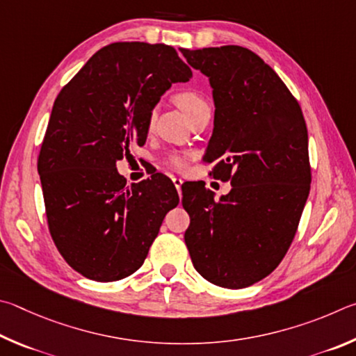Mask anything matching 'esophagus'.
<instances>
[{"label": "esophagus", "instance_id": "1", "mask_svg": "<svg viewBox=\"0 0 356 356\" xmlns=\"http://www.w3.org/2000/svg\"><path fill=\"white\" fill-rule=\"evenodd\" d=\"M172 181H173V184H175V188H177L178 194L181 195V184H183V179H181V178H177V177H173V178H172Z\"/></svg>", "mask_w": 356, "mask_h": 356}]
</instances>
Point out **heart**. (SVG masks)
Listing matches in <instances>:
<instances>
[{
	"label": "heart",
	"instance_id": "obj_1",
	"mask_svg": "<svg viewBox=\"0 0 356 356\" xmlns=\"http://www.w3.org/2000/svg\"><path fill=\"white\" fill-rule=\"evenodd\" d=\"M175 103L178 104V108L184 112L188 118L197 114L198 111L209 108L207 99L195 90H183L177 93V95H175ZM168 162H170V165L175 168H183L186 165V161L181 156H172Z\"/></svg>",
	"mask_w": 356,
	"mask_h": 356
}]
</instances>
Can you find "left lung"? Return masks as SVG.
<instances>
[{
	"mask_svg": "<svg viewBox=\"0 0 356 356\" xmlns=\"http://www.w3.org/2000/svg\"><path fill=\"white\" fill-rule=\"evenodd\" d=\"M208 76L214 128L204 162L232 191L216 200L203 183L181 186L191 216L184 241L209 283L241 289L266 278L294 239L309 195L308 131L297 99L278 74L242 47L186 49Z\"/></svg>",
	"mask_w": 356,
	"mask_h": 356,
	"instance_id": "obj_1",
	"label": "left lung"
}]
</instances>
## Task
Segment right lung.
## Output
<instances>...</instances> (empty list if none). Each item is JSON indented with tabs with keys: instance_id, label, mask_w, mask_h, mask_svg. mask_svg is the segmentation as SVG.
<instances>
[{
	"instance_id": "1",
	"label": "right lung",
	"mask_w": 356,
	"mask_h": 356,
	"mask_svg": "<svg viewBox=\"0 0 356 356\" xmlns=\"http://www.w3.org/2000/svg\"><path fill=\"white\" fill-rule=\"evenodd\" d=\"M192 70L164 43L117 42L97 51L56 98L37 170L51 238L70 267L117 282L145 261L179 203L165 175L127 186L117 161L147 140L152 111Z\"/></svg>"
}]
</instances>
